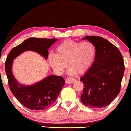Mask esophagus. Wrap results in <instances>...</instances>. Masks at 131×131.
<instances>
[{
  "label": "esophagus",
  "mask_w": 131,
  "mask_h": 131,
  "mask_svg": "<svg viewBox=\"0 0 131 131\" xmlns=\"http://www.w3.org/2000/svg\"><path fill=\"white\" fill-rule=\"evenodd\" d=\"M74 81H76V79L74 78H72V77H68L66 79L65 82L67 84H72L73 83H74Z\"/></svg>",
  "instance_id": "1"
}]
</instances>
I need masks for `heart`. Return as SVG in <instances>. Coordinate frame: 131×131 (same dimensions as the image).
<instances>
[{
  "label": "heart",
  "instance_id": "1",
  "mask_svg": "<svg viewBox=\"0 0 131 131\" xmlns=\"http://www.w3.org/2000/svg\"><path fill=\"white\" fill-rule=\"evenodd\" d=\"M56 54H50L48 61L56 73H63L68 63L69 73L81 74L89 70L94 63L96 48L92 42H83L67 40L56 48Z\"/></svg>",
  "mask_w": 131,
  "mask_h": 131
}]
</instances>
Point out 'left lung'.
<instances>
[{"mask_svg": "<svg viewBox=\"0 0 131 131\" xmlns=\"http://www.w3.org/2000/svg\"><path fill=\"white\" fill-rule=\"evenodd\" d=\"M83 40L96 48L94 63L81 77L84 84L81 101L91 108L106 107L118 95L125 66L118 48L102 37L87 36Z\"/></svg>", "mask_w": 131, "mask_h": 131, "instance_id": "left-lung-1", "label": "left lung"}]
</instances>
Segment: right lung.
<instances>
[{
	"mask_svg": "<svg viewBox=\"0 0 131 131\" xmlns=\"http://www.w3.org/2000/svg\"><path fill=\"white\" fill-rule=\"evenodd\" d=\"M57 40V39L29 38L13 48L6 59L5 70L11 91L19 102L30 110H41L49 108L57 100L65 85V80L61 76L51 75L33 85L21 84L12 73L13 60L26 51L36 52L47 59L48 48Z\"/></svg>",
	"mask_w": 131,
	"mask_h": 131,
	"instance_id": "right-lung-1",
	"label": "right lung"
}]
</instances>
